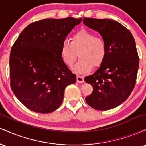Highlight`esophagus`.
I'll return each mask as SVG.
<instances>
[{"label": "esophagus", "mask_w": 146, "mask_h": 146, "mask_svg": "<svg viewBox=\"0 0 146 146\" xmlns=\"http://www.w3.org/2000/svg\"><path fill=\"white\" fill-rule=\"evenodd\" d=\"M84 82V78L81 75H77V82L78 83H82Z\"/></svg>", "instance_id": "34e87169"}]
</instances>
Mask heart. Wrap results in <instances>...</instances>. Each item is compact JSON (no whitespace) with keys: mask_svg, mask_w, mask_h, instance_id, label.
<instances>
[{"mask_svg":"<svg viewBox=\"0 0 146 146\" xmlns=\"http://www.w3.org/2000/svg\"><path fill=\"white\" fill-rule=\"evenodd\" d=\"M80 60L73 68L79 73H87L92 66L101 65L106 54V43L100 36H95L91 31L82 29L71 37V42L64 40L61 46V56L64 62L72 66L77 57Z\"/></svg>","mask_w":146,"mask_h":146,"instance_id":"heart-1","label":"heart"}]
</instances>
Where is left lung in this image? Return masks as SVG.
<instances>
[{
	"instance_id": "left-lung-1",
	"label": "left lung",
	"mask_w": 146,
	"mask_h": 146,
	"mask_svg": "<svg viewBox=\"0 0 146 146\" xmlns=\"http://www.w3.org/2000/svg\"><path fill=\"white\" fill-rule=\"evenodd\" d=\"M83 22L106 43L100 67L84 78L93 88L86 101L95 110L112 109L128 99L136 84L139 58L135 39L127 28L113 20L84 18Z\"/></svg>"
}]
</instances>
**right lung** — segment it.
Segmentation results:
<instances>
[{
  "label": "right lung",
  "instance_id": "add662e5",
  "mask_svg": "<svg viewBox=\"0 0 146 146\" xmlns=\"http://www.w3.org/2000/svg\"><path fill=\"white\" fill-rule=\"evenodd\" d=\"M82 18H47L31 23L19 35L11 49L10 85L27 108L52 113L61 105L65 88L76 75L64 62L61 46Z\"/></svg>",
  "mask_w": 146,
  "mask_h": 146
}]
</instances>
